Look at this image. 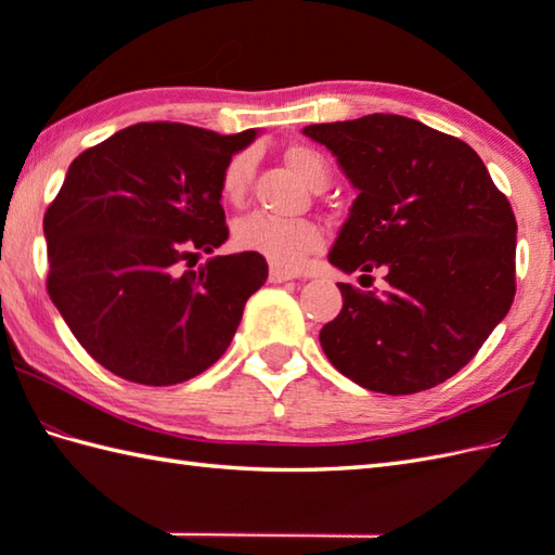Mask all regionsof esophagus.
Instances as JSON below:
<instances>
[{
	"label": "esophagus",
	"instance_id": "34e87169",
	"mask_svg": "<svg viewBox=\"0 0 555 555\" xmlns=\"http://www.w3.org/2000/svg\"><path fill=\"white\" fill-rule=\"evenodd\" d=\"M291 279H296V274H291V271H286V269H281V267L269 269L271 284H284V281H291Z\"/></svg>",
	"mask_w": 555,
	"mask_h": 555
}]
</instances>
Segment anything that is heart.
I'll use <instances>...</instances> for the list:
<instances>
[{
	"instance_id": "heart-1",
	"label": "heart",
	"mask_w": 555,
	"mask_h": 555,
	"mask_svg": "<svg viewBox=\"0 0 555 555\" xmlns=\"http://www.w3.org/2000/svg\"><path fill=\"white\" fill-rule=\"evenodd\" d=\"M284 159L314 191L328 183V164L314 147L291 145L284 152ZM253 171V152L243 150L229 157L219 176V193L223 203L233 207L243 203L247 191H250ZM233 243L245 253L264 257L274 267L298 269L310 255L322 250L324 233L308 219H276L264 215V211H253V215L235 221Z\"/></svg>"
}]
</instances>
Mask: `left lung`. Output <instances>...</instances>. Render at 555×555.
I'll return each instance as SVG.
<instances>
[{"label": "left lung", "instance_id": "obj_1", "mask_svg": "<svg viewBox=\"0 0 555 555\" xmlns=\"http://www.w3.org/2000/svg\"><path fill=\"white\" fill-rule=\"evenodd\" d=\"M358 188L328 262L382 269L384 296L338 284L344 310L320 344L376 393L427 391L457 374L515 298L513 207L463 140L398 114L302 128Z\"/></svg>", "mask_w": 555, "mask_h": 555}]
</instances>
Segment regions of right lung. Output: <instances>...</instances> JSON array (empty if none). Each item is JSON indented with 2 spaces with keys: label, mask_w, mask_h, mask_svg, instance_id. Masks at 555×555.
Masks as SVG:
<instances>
[{
  "label": "right lung",
  "mask_w": 555,
  "mask_h": 555,
  "mask_svg": "<svg viewBox=\"0 0 555 555\" xmlns=\"http://www.w3.org/2000/svg\"><path fill=\"white\" fill-rule=\"evenodd\" d=\"M257 131L135 124L70 162L44 211L47 293L70 334L126 382L171 386L211 367L269 267L203 253L229 238L219 176Z\"/></svg>",
  "instance_id": "right-lung-1"
}]
</instances>
